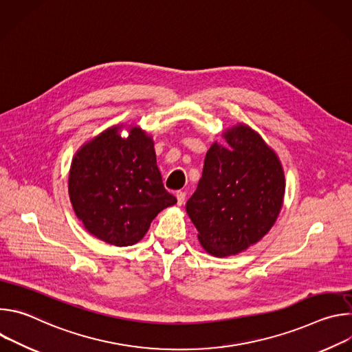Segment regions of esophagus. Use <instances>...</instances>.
<instances>
[{
  "label": "esophagus",
  "instance_id": "obj_1",
  "mask_svg": "<svg viewBox=\"0 0 352 352\" xmlns=\"http://www.w3.org/2000/svg\"><path fill=\"white\" fill-rule=\"evenodd\" d=\"M175 196H177V204H178V206L184 205V202H185V197H186V193H185V192H182V190H178V192L175 193Z\"/></svg>",
  "mask_w": 352,
  "mask_h": 352
}]
</instances>
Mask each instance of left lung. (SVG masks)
Returning a JSON list of instances; mask_svg holds the SVG:
<instances>
[{
  "mask_svg": "<svg viewBox=\"0 0 352 352\" xmlns=\"http://www.w3.org/2000/svg\"><path fill=\"white\" fill-rule=\"evenodd\" d=\"M227 144L208 150L202 178L186 213L206 252L224 258L261 241L281 210L285 181L281 163L262 136L239 124L223 133Z\"/></svg>",
  "mask_w": 352,
  "mask_h": 352,
  "instance_id": "1",
  "label": "left lung"
}]
</instances>
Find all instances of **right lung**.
I'll return each instance as SVG.
<instances>
[{
    "mask_svg": "<svg viewBox=\"0 0 352 352\" xmlns=\"http://www.w3.org/2000/svg\"><path fill=\"white\" fill-rule=\"evenodd\" d=\"M68 192L83 227L116 246L140 241L152 220L177 204L163 185L152 136L136 126L128 138L113 126L85 143L74 156Z\"/></svg>",
    "mask_w": 352,
    "mask_h": 352,
    "instance_id": "right-lung-1",
    "label": "right lung"
}]
</instances>
